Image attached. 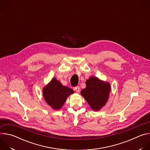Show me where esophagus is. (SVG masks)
<instances>
[{
  "instance_id": "esophagus-1",
  "label": "esophagus",
  "mask_w": 150,
  "mask_h": 150,
  "mask_svg": "<svg viewBox=\"0 0 150 150\" xmlns=\"http://www.w3.org/2000/svg\"><path fill=\"white\" fill-rule=\"evenodd\" d=\"M74 90H75L77 93H79L80 88H79V86H76V87H74Z\"/></svg>"
}]
</instances>
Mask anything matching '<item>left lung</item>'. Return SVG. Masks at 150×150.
Returning a JSON list of instances; mask_svg holds the SVG:
<instances>
[{
	"mask_svg": "<svg viewBox=\"0 0 150 150\" xmlns=\"http://www.w3.org/2000/svg\"><path fill=\"white\" fill-rule=\"evenodd\" d=\"M86 87L81 90V95L95 111L99 110L108 100L110 85L100 81L96 77H91L86 81Z\"/></svg>",
	"mask_w": 150,
	"mask_h": 150,
	"instance_id": "obj_1",
	"label": "left lung"
}]
</instances>
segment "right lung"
<instances>
[{
  "label": "right lung",
  "mask_w": 150,
  "mask_h": 150,
  "mask_svg": "<svg viewBox=\"0 0 150 150\" xmlns=\"http://www.w3.org/2000/svg\"><path fill=\"white\" fill-rule=\"evenodd\" d=\"M46 101L55 110H59L67 98L74 93L72 89L65 87L54 78L42 90Z\"/></svg>",
  "instance_id": "1"
}]
</instances>
